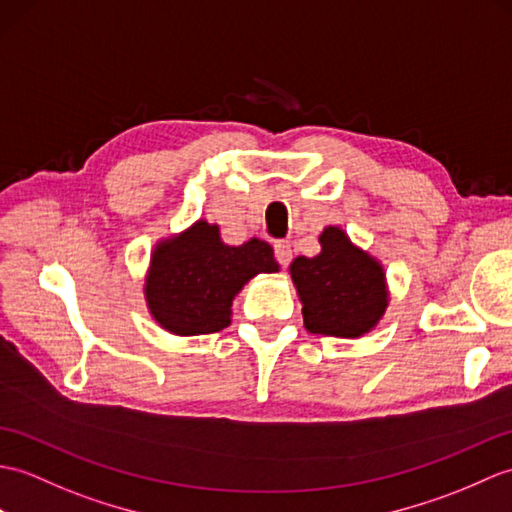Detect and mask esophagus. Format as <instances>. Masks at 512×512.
<instances>
[{
	"instance_id": "1",
	"label": "esophagus",
	"mask_w": 512,
	"mask_h": 512,
	"mask_svg": "<svg viewBox=\"0 0 512 512\" xmlns=\"http://www.w3.org/2000/svg\"><path fill=\"white\" fill-rule=\"evenodd\" d=\"M275 257H277L281 268H288L290 261H292V246H290V242H285V240L277 242L275 244Z\"/></svg>"
}]
</instances>
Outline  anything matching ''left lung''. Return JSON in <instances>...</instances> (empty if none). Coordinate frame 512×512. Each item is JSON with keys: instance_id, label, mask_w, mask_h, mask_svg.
Returning <instances> with one entry per match:
<instances>
[{"instance_id": "1", "label": "left lung", "mask_w": 512, "mask_h": 512, "mask_svg": "<svg viewBox=\"0 0 512 512\" xmlns=\"http://www.w3.org/2000/svg\"><path fill=\"white\" fill-rule=\"evenodd\" d=\"M318 242L316 257H296L290 266L305 329L310 334L360 338L388 307L386 272L340 227H327Z\"/></svg>"}]
</instances>
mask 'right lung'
Masks as SVG:
<instances>
[{
	"label": "right lung",
	"mask_w": 512,
	"mask_h": 512,
	"mask_svg": "<svg viewBox=\"0 0 512 512\" xmlns=\"http://www.w3.org/2000/svg\"><path fill=\"white\" fill-rule=\"evenodd\" d=\"M268 242L242 246L220 240L218 224L198 220L181 235L154 246L146 275L152 318L176 336L213 334L231 325L235 294L259 272H277Z\"/></svg>",
	"instance_id": "add662e5"
}]
</instances>
